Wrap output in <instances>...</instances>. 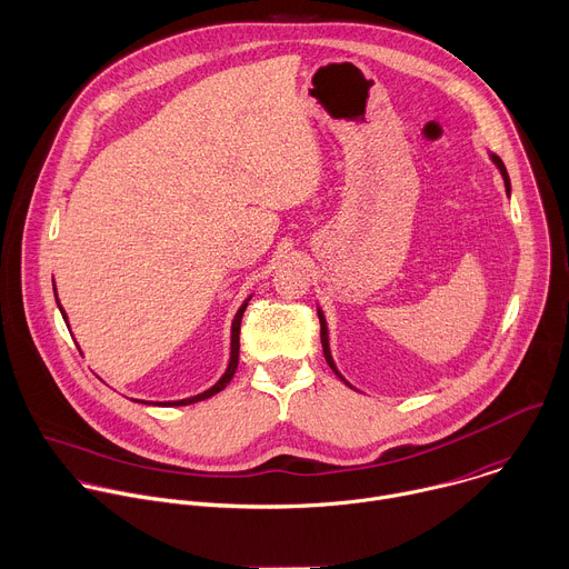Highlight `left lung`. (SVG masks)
<instances>
[{
    "label": "left lung",
    "instance_id": "1",
    "mask_svg": "<svg viewBox=\"0 0 569 569\" xmlns=\"http://www.w3.org/2000/svg\"><path fill=\"white\" fill-rule=\"evenodd\" d=\"M489 158H491V162L498 167V171H500V176H502V180H505V192H507V197H511V180H509V173H507V169H505V162H502L496 153H491V151H489ZM317 315H319V323H321V346H323V357H326L328 366L332 368V372L339 377V380L352 389V385H350V382H346V377L339 372V368H337V363H335V359H332V352H330V339H328V323H326V315H323V310H321V308H317Z\"/></svg>",
    "mask_w": 569,
    "mask_h": 569
}]
</instances>
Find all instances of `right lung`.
<instances>
[{"label":"right lung","mask_w":569,"mask_h":569,"mask_svg":"<svg viewBox=\"0 0 569 569\" xmlns=\"http://www.w3.org/2000/svg\"><path fill=\"white\" fill-rule=\"evenodd\" d=\"M53 292H56L58 308H60V312H62V317H64V323H67V328H71V326H69V319H67V312H64V308H62V303H60V299H58L56 281H53ZM250 299H252V295L241 303V308L237 310V315H234V319H232V330H230V361H228L226 372L221 375V380H219L214 387H210L208 391H203V393H199V396L184 398V400H171V402H147V400H133V402L153 405V407H187V405H194V402H201V400H208V398H212V396L221 393V391L230 385V380H232L234 372H237V366H239V332H241V319H243V312H246V308H248V301H250Z\"/></svg>","instance_id":"add662e5"}]
</instances>
